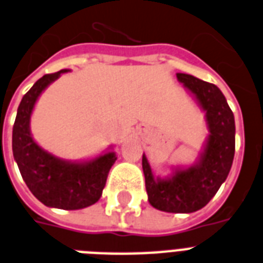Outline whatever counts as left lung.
<instances>
[{"mask_svg":"<svg viewBox=\"0 0 263 263\" xmlns=\"http://www.w3.org/2000/svg\"><path fill=\"white\" fill-rule=\"evenodd\" d=\"M201 110L205 112L208 136L197 161L192 166L173 167L170 176H154L143 154L142 166L148 201L154 208L170 213H192L205 206L227 180L235 154V119L216 85L177 72Z\"/></svg>","mask_w":263,"mask_h":263,"instance_id":"8db88e82","label":"left lung"}]
</instances>
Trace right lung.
I'll return each mask as SVG.
<instances>
[{
    "instance_id": "1",
    "label": "right lung",
    "mask_w": 263,
    "mask_h": 263,
    "mask_svg": "<svg viewBox=\"0 0 263 263\" xmlns=\"http://www.w3.org/2000/svg\"><path fill=\"white\" fill-rule=\"evenodd\" d=\"M67 71L70 70L43 76L23 97L14 120L12 150L32 194L50 208L72 211L90 206L100 200L117 157L115 151L108 150L87 161H65L42 148L32 138L29 124L36 101L51 83Z\"/></svg>"
}]
</instances>
